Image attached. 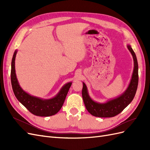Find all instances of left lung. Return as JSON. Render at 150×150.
<instances>
[{
  "label": "left lung",
  "mask_w": 150,
  "mask_h": 150,
  "mask_svg": "<svg viewBox=\"0 0 150 150\" xmlns=\"http://www.w3.org/2000/svg\"><path fill=\"white\" fill-rule=\"evenodd\" d=\"M128 48L133 57L134 67L130 84L128 89L121 96L106 103H96L89 98L87 88L83 83L82 96L84 103L88 112L92 115L100 117H114L120 114L133 101L138 84V64L133 50L130 46H128Z\"/></svg>",
  "instance_id": "8db88e82"
}]
</instances>
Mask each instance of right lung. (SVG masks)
Returning a JSON list of instances; mask_svg holds the SVG:
<instances>
[{
    "label": "right lung",
    "mask_w": 150,
    "mask_h": 150,
    "mask_svg": "<svg viewBox=\"0 0 150 150\" xmlns=\"http://www.w3.org/2000/svg\"><path fill=\"white\" fill-rule=\"evenodd\" d=\"M16 54L17 51H15L13 55L11 72L12 87L16 98L32 114L35 116H50L56 114L61 110L64 104L72 83H69L66 84L56 97L48 100H43L40 98L30 96L24 92L18 83L15 71Z\"/></svg>",
    "instance_id": "1"
}]
</instances>
